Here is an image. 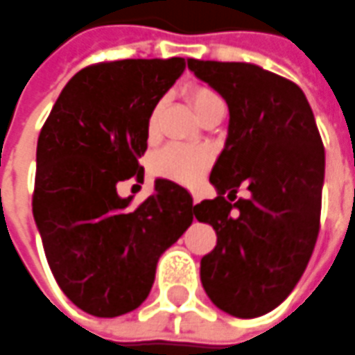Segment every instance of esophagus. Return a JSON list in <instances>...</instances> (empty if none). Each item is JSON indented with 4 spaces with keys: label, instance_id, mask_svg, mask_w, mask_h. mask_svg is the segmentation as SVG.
<instances>
[{
    "label": "esophagus",
    "instance_id": "34e87169",
    "mask_svg": "<svg viewBox=\"0 0 355 355\" xmlns=\"http://www.w3.org/2000/svg\"><path fill=\"white\" fill-rule=\"evenodd\" d=\"M190 194H192V204H196V202H200V196H198V192H194V190H192Z\"/></svg>",
    "mask_w": 355,
    "mask_h": 355
}]
</instances>
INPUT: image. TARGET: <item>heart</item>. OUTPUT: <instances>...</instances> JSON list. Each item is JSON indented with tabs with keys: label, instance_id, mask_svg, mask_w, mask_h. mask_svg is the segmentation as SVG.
Instances as JSON below:
<instances>
[{
	"label": "heart",
	"instance_id": "b5f03b06",
	"mask_svg": "<svg viewBox=\"0 0 355 355\" xmlns=\"http://www.w3.org/2000/svg\"><path fill=\"white\" fill-rule=\"evenodd\" d=\"M216 94L206 88H196L190 92V102L194 105L196 114L200 112L204 105L208 104ZM157 112L149 117V131H153ZM210 161L208 149L198 147V145H184V143H171L157 151L153 157V168L166 178H173L178 182H192L200 177V173L206 168Z\"/></svg>",
	"mask_w": 355,
	"mask_h": 355
}]
</instances>
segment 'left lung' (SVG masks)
Wrapping results in <instances>:
<instances>
[{"label":"left lung","mask_w":355,"mask_h":355,"mask_svg":"<svg viewBox=\"0 0 355 355\" xmlns=\"http://www.w3.org/2000/svg\"><path fill=\"white\" fill-rule=\"evenodd\" d=\"M189 68L230 110L210 173L218 196L194 208L218 236L200 261L202 287L220 311L255 318L287 299L309 265L320 227L322 139L295 82L250 62L189 58ZM239 186L250 198L227 202Z\"/></svg>","instance_id":"8db88e82"}]
</instances>
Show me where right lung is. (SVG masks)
<instances>
[{
    "mask_svg": "<svg viewBox=\"0 0 355 355\" xmlns=\"http://www.w3.org/2000/svg\"><path fill=\"white\" fill-rule=\"evenodd\" d=\"M184 58H125L82 68L37 141L33 216L58 287L84 312L114 318L149 297L159 257L194 220L187 189L157 178L137 208L117 182L143 178L155 105Z\"/></svg>",
    "mask_w": 355,
    "mask_h": 355,
    "instance_id": "obj_1",
    "label": "right lung"
}]
</instances>
